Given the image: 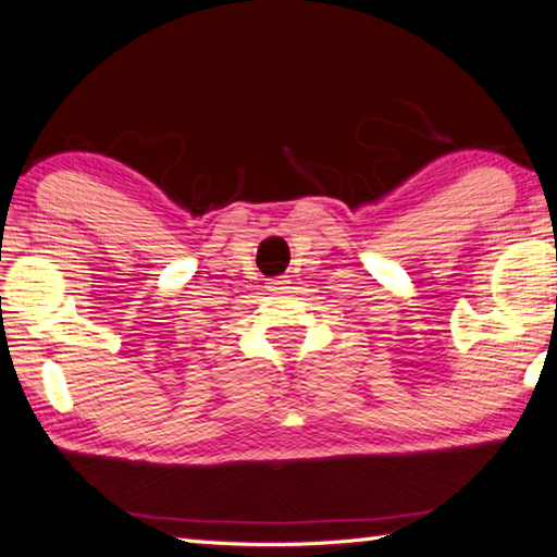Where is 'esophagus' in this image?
<instances>
[{
  "label": "esophagus",
  "mask_w": 557,
  "mask_h": 557,
  "mask_svg": "<svg viewBox=\"0 0 557 557\" xmlns=\"http://www.w3.org/2000/svg\"><path fill=\"white\" fill-rule=\"evenodd\" d=\"M268 289H270V292H285V289H289V280H285V277L270 280V282H268Z\"/></svg>",
  "instance_id": "34e87169"
}]
</instances>
